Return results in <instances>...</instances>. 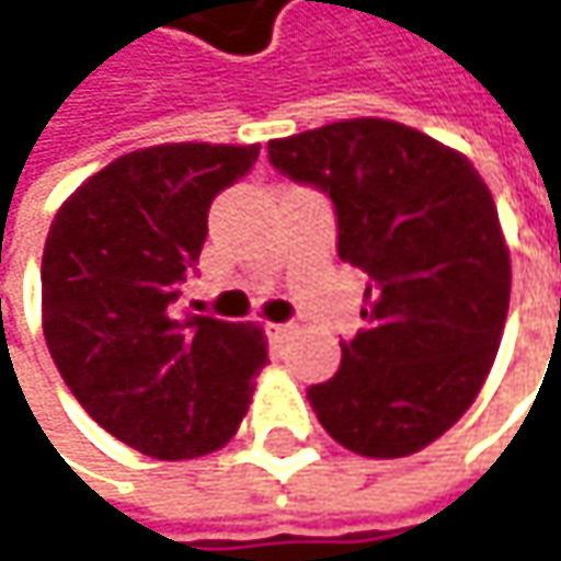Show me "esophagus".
I'll return each instance as SVG.
<instances>
[{
	"label": "esophagus",
	"mask_w": 561,
	"mask_h": 561,
	"mask_svg": "<svg viewBox=\"0 0 561 561\" xmlns=\"http://www.w3.org/2000/svg\"><path fill=\"white\" fill-rule=\"evenodd\" d=\"M266 333H270V340H288V333H291V323H266Z\"/></svg>",
	"instance_id": "obj_1"
}]
</instances>
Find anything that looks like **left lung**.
<instances>
[{
    "instance_id": "obj_1",
    "label": "left lung",
    "mask_w": 561,
    "mask_h": 561,
    "mask_svg": "<svg viewBox=\"0 0 561 561\" xmlns=\"http://www.w3.org/2000/svg\"><path fill=\"white\" fill-rule=\"evenodd\" d=\"M273 168L333 199L340 260L368 276L365 327L308 390L330 438L415 454L473 407L502 343L508 244L467 154L378 116L270 142Z\"/></svg>"
}]
</instances>
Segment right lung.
Segmentation results:
<instances>
[{"label":"right lung","instance_id":"add662e5","mask_svg":"<svg viewBox=\"0 0 561 561\" xmlns=\"http://www.w3.org/2000/svg\"><path fill=\"white\" fill-rule=\"evenodd\" d=\"M260 146L168 142L129 151L59 206L44 263V336L82 410L158 460L218 450L266 365L256 323L174 313L209 234L213 199Z\"/></svg>","mask_w":561,"mask_h":561}]
</instances>
